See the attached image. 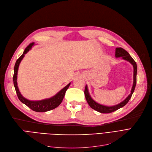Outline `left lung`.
Wrapping results in <instances>:
<instances>
[{
    "label": "left lung",
    "mask_w": 152,
    "mask_h": 152,
    "mask_svg": "<svg viewBox=\"0 0 152 152\" xmlns=\"http://www.w3.org/2000/svg\"><path fill=\"white\" fill-rule=\"evenodd\" d=\"M115 57L116 58L118 57H122L123 59L128 61L131 64H132V65L133 66L134 68V75H133V79H134V81H133V85L132 89L131 91V94L126 97V99L121 102V103H118V105H114V106H111V107H108L105 105H100L99 103H97L95 101H94L91 97V95L89 93L88 88H87V86H86L85 87V90H84V94H85V97L86 99V100L88 103V104L89 106L94 110H96L100 113H112L115 111H116L117 110L123 107L124 105H126L127 102H128L130 100V99L132 97V95L134 91L135 85H136V82H137V64L134 61V60L131 57V56L129 55V53L127 52L126 50H125L124 49L121 47H118L116 48V51H115Z\"/></svg>",
    "instance_id": "1"
}]
</instances>
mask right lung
I'll use <instances>...</instances> for the list:
<instances>
[{
  "instance_id": "right-lung-1",
  "label": "right lung",
  "mask_w": 152,
  "mask_h": 152,
  "mask_svg": "<svg viewBox=\"0 0 152 152\" xmlns=\"http://www.w3.org/2000/svg\"><path fill=\"white\" fill-rule=\"evenodd\" d=\"M34 45V42L31 43L25 49V51L23 52V53L21 55V57L17 60L15 63V67H14V74L13 77V84L15 88L16 92L17 94V96L19 100L24 104H25L29 108H30L32 110H33L36 112H45L52 110L55 108H57L58 106L61 103L64 96H65L66 90L68 89V87L71 83H69L67 86H66L64 88H63L60 91H59L57 94L51 98L44 99L42 100H38V101H32L26 99V98L23 97V95L21 94L18 87L17 86V74H18V67L20 65V63L23 57H25V55L29 50L32 48V46Z\"/></svg>"
}]
</instances>
